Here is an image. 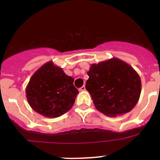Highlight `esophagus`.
I'll use <instances>...</instances> for the list:
<instances>
[{
    "instance_id": "obj_1",
    "label": "esophagus",
    "mask_w": 160,
    "mask_h": 160,
    "mask_svg": "<svg viewBox=\"0 0 160 160\" xmlns=\"http://www.w3.org/2000/svg\"><path fill=\"white\" fill-rule=\"evenodd\" d=\"M84 90H86V87L85 86H82L81 88H79V91H84Z\"/></svg>"
}]
</instances>
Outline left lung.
<instances>
[{"label": "left lung", "instance_id": "1", "mask_svg": "<svg viewBox=\"0 0 160 160\" xmlns=\"http://www.w3.org/2000/svg\"><path fill=\"white\" fill-rule=\"evenodd\" d=\"M86 89L95 108L107 116L116 117L132 110L141 93V79L132 66L112 58L91 64Z\"/></svg>", "mask_w": 160, "mask_h": 160}]
</instances>
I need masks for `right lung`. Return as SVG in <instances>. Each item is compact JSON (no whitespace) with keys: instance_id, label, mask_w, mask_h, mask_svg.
<instances>
[{"instance_id":"add662e5","label":"right lung","mask_w":160,"mask_h":160,"mask_svg":"<svg viewBox=\"0 0 160 160\" xmlns=\"http://www.w3.org/2000/svg\"><path fill=\"white\" fill-rule=\"evenodd\" d=\"M74 79L66 75L62 68L48 62L29 79L25 93L31 108L47 118H57L70 111L78 90Z\"/></svg>"}]
</instances>
